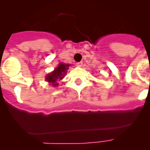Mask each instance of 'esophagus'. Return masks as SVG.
<instances>
[{"mask_svg": "<svg viewBox=\"0 0 150 150\" xmlns=\"http://www.w3.org/2000/svg\"><path fill=\"white\" fill-rule=\"evenodd\" d=\"M76 65H77L78 67H82V65H83V62H77V63H76Z\"/></svg>", "mask_w": 150, "mask_h": 150, "instance_id": "obj_1", "label": "esophagus"}]
</instances>
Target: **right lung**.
<instances>
[{
    "mask_svg": "<svg viewBox=\"0 0 150 150\" xmlns=\"http://www.w3.org/2000/svg\"><path fill=\"white\" fill-rule=\"evenodd\" d=\"M70 66H71V64L60 63L59 66L52 72L50 73V74L46 75V80L49 83H50L52 86H58L59 83H57V81H59V80L63 79Z\"/></svg>",
    "mask_w": 150,
    "mask_h": 150,
    "instance_id": "right-lung-1",
    "label": "right lung"
}]
</instances>
